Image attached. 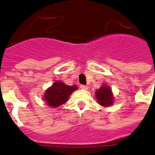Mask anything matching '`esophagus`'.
I'll return each instance as SVG.
<instances>
[{"instance_id":"1","label":"esophagus","mask_w":155,"mask_h":155,"mask_svg":"<svg viewBox=\"0 0 155 155\" xmlns=\"http://www.w3.org/2000/svg\"><path fill=\"white\" fill-rule=\"evenodd\" d=\"M80 88L84 89V90H87V89H88V87L86 86V85H80Z\"/></svg>"}]
</instances>
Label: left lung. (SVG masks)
<instances>
[{
    "instance_id": "obj_1",
    "label": "left lung",
    "mask_w": 155,
    "mask_h": 155,
    "mask_svg": "<svg viewBox=\"0 0 155 155\" xmlns=\"http://www.w3.org/2000/svg\"><path fill=\"white\" fill-rule=\"evenodd\" d=\"M95 96H96L98 103L101 106L110 107L114 103L111 89H110V87L107 86L105 84L96 91Z\"/></svg>"
}]
</instances>
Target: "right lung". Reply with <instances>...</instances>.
<instances>
[{"label": "right lung", "mask_w": 155, "mask_h": 155, "mask_svg": "<svg viewBox=\"0 0 155 155\" xmlns=\"http://www.w3.org/2000/svg\"><path fill=\"white\" fill-rule=\"evenodd\" d=\"M76 89V85L68 86L61 81H56L45 91L44 99L48 106L57 107L65 104L70 95Z\"/></svg>", "instance_id": "right-lung-1"}]
</instances>
